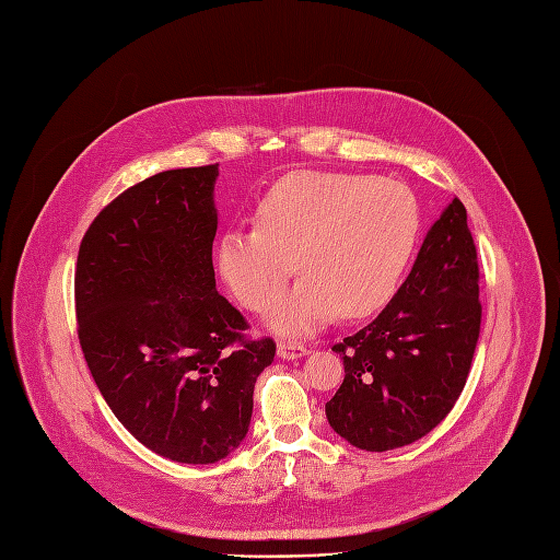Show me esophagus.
Here are the masks:
<instances>
[{
    "mask_svg": "<svg viewBox=\"0 0 560 560\" xmlns=\"http://www.w3.org/2000/svg\"><path fill=\"white\" fill-rule=\"evenodd\" d=\"M307 354H310V348L307 346H300V342H291V340H280L278 342V357L280 359L293 361V359L307 357Z\"/></svg>",
    "mask_w": 560,
    "mask_h": 560,
    "instance_id": "obj_1",
    "label": "esophagus"
}]
</instances>
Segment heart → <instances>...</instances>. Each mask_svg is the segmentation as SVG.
<instances>
[{
  "instance_id": "1",
  "label": "heart",
  "mask_w": 560,
  "mask_h": 560,
  "mask_svg": "<svg viewBox=\"0 0 560 560\" xmlns=\"http://www.w3.org/2000/svg\"><path fill=\"white\" fill-rule=\"evenodd\" d=\"M257 224L233 226L218 242V269L231 293L271 329L310 334L338 312L365 318L390 303L419 242L415 192L359 172H300L257 203ZM287 296L277 295L294 270Z\"/></svg>"
}]
</instances>
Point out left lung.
Masks as SVG:
<instances>
[{"label": "left lung", "instance_id": "1", "mask_svg": "<svg viewBox=\"0 0 560 560\" xmlns=\"http://www.w3.org/2000/svg\"><path fill=\"white\" fill-rule=\"evenodd\" d=\"M480 267L455 197L385 310L331 348L346 378L325 404L352 446L383 453L428 435L459 399L480 338Z\"/></svg>", "mask_w": 560, "mask_h": 560}]
</instances>
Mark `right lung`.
Wrapping results in <instances>:
<instances>
[{
    "mask_svg": "<svg viewBox=\"0 0 560 560\" xmlns=\"http://www.w3.org/2000/svg\"><path fill=\"white\" fill-rule=\"evenodd\" d=\"M220 163L165 170L90 224L75 262L78 338L116 419L156 455L224 459L246 438L276 340L214 289Z\"/></svg>",
    "mask_w": 560,
    "mask_h": 560,
    "instance_id": "add662e5",
    "label": "right lung"
}]
</instances>
